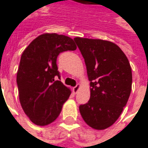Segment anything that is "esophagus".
<instances>
[{"mask_svg": "<svg viewBox=\"0 0 148 148\" xmlns=\"http://www.w3.org/2000/svg\"><path fill=\"white\" fill-rule=\"evenodd\" d=\"M80 87H81V85L80 84H77V85H76L75 87H74V88H73V93H78V91L79 90Z\"/></svg>", "mask_w": 148, "mask_h": 148, "instance_id": "1", "label": "esophagus"}]
</instances>
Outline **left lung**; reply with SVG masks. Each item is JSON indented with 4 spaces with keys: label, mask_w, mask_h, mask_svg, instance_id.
Returning a JSON list of instances; mask_svg holds the SVG:
<instances>
[{
    "label": "left lung",
    "mask_w": 148,
    "mask_h": 148,
    "mask_svg": "<svg viewBox=\"0 0 148 148\" xmlns=\"http://www.w3.org/2000/svg\"><path fill=\"white\" fill-rule=\"evenodd\" d=\"M90 81V99L79 106L84 122L95 130L112 126L126 106L132 90V69L125 54L108 40L75 37Z\"/></svg>",
    "instance_id": "left-lung-1"
}]
</instances>
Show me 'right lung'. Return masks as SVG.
Returning <instances> with one entry per match:
<instances>
[{"label": "right lung", "mask_w": 148, "mask_h": 148, "mask_svg": "<svg viewBox=\"0 0 148 148\" xmlns=\"http://www.w3.org/2000/svg\"><path fill=\"white\" fill-rule=\"evenodd\" d=\"M74 40L56 33H45L23 51L16 75L19 99L25 113L37 126L53 123L71 90L63 84L56 64L60 53L75 50Z\"/></svg>", "instance_id": "1"}]
</instances>
